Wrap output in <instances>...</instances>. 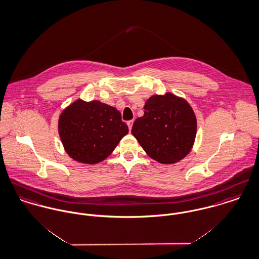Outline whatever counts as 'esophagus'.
<instances>
[{
  "instance_id": "obj_1",
  "label": "esophagus",
  "mask_w": 259,
  "mask_h": 259,
  "mask_svg": "<svg viewBox=\"0 0 259 259\" xmlns=\"http://www.w3.org/2000/svg\"><path fill=\"white\" fill-rule=\"evenodd\" d=\"M126 123H127V125H128V130H130V132H131V131H132V127H133L134 120H133V119H132V120H128Z\"/></svg>"
}]
</instances>
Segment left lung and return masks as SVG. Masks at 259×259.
<instances>
[{"mask_svg":"<svg viewBox=\"0 0 259 259\" xmlns=\"http://www.w3.org/2000/svg\"><path fill=\"white\" fill-rule=\"evenodd\" d=\"M149 157L162 164H173L191 151L197 118L188 102L171 93L153 95L144 105V115L132 130Z\"/></svg>","mask_w":259,"mask_h":259,"instance_id":"8db88e82","label":"left lung"}]
</instances>
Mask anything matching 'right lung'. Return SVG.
I'll use <instances>...</instances> for the list:
<instances>
[{
    "label": "right lung",
    "mask_w": 259,
    "mask_h": 259,
    "mask_svg": "<svg viewBox=\"0 0 259 259\" xmlns=\"http://www.w3.org/2000/svg\"><path fill=\"white\" fill-rule=\"evenodd\" d=\"M58 133L72 159L96 164L106 159L128 133L121 115L112 106L99 101L77 100L61 113Z\"/></svg>",
    "instance_id": "1"
}]
</instances>
